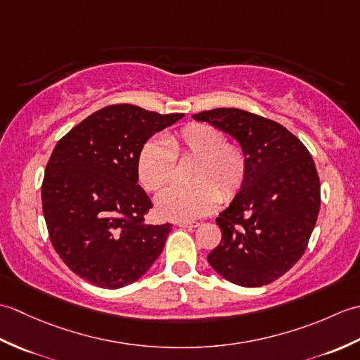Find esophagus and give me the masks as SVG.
Wrapping results in <instances>:
<instances>
[{
    "mask_svg": "<svg viewBox=\"0 0 360 360\" xmlns=\"http://www.w3.org/2000/svg\"><path fill=\"white\" fill-rule=\"evenodd\" d=\"M178 226H179V227H188V229H192V227H196L198 223H196V221H179Z\"/></svg>",
    "mask_w": 360,
    "mask_h": 360,
    "instance_id": "obj_1",
    "label": "esophagus"
}]
</instances>
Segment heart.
Here are the masks:
<instances>
[{"label":"heart","instance_id":"b5f03b06","mask_svg":"<svg viewBox=\"0 0 360 360\" xmlns=\"http://www.w3.org/2000/svg\"><path fill=\"white\" fill-rule=\"evenodd\" d=\"M176 162H193L192 186L165 188L156 200L158 215L168 221H190L207 215L218 200L231 202L248 179L249 159L240 143L229 142L223 129L192 122L167 134L165 142L148 139L137 155V178L148 192L170 184Z\"/></svg>","mask_w":360,"mask_h":360}]
</instances>
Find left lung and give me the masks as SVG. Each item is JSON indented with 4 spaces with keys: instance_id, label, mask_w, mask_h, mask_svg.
<instances>
[{
    "instance_id": "left-lung-1",
    "label": "left lung",
    "mask_w": 360,
    "mask_h": 360,
    "mask_svg": "<svg viewBox=\"0 0 360 360\" xmlns=\"http://www.w3.org/2000/svg\"><path fill=\"white\" fill-rule=\"evenodd\" d=\"M246 150L248 179L217 224L210 266L235 285H269L307 250L320 210V179L308 148L278 122L238 108L193 114Z\"/></svg>"
}]
</instances>
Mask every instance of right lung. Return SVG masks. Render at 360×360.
Returning a JSON list of instances; mask_svg holds the SVG:
<instances>
[{
  "label": "right lung",
  "instance_id": "1",
  "mask_svg": "<svg viewBox=\"0 0 360 360\" xmlns=\"http://www.w3.org/2000/svg\"><path fill=\"white\" fill-rule=\"evenodd\" d=\"M182 116L108 105L57 142L41 184L44 221L53 249L83 280L131 285L160 255L172 224L143 223L153 204L137 186V155Z\"/></svg>",
  "mask_w": 360,
  "mask_h": 360
}]
</instances>
